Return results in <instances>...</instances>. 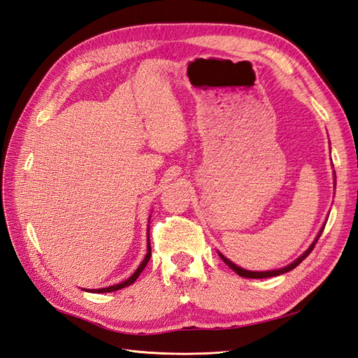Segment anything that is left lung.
<instances>
[{"label": "left lung", "mask_w": 358, "mask_h": 358, "mask_svg": "<svg viewBox=\"0 0 358 358\" xmlns=\"http://www.w3.org/2000/svg\"><path fill=\"white\" fill-rule=\"evenodd\" d=\"M334 175V173H333ZM334 185H336V176H334ZM324 227H326V222H324V225L321 227V230L318 231V234H317V237H315V241H313L310 245H309V248L306 249L305 252H303L299 258H296L294 262L292 263H289L288 266H285V267H280V268H276V270H266V272H254V270H246V268H243V267H239L237 264H234L231 259H229L227 257H224L221 252H218L220 254V257H221V259L222 262L229 266L230 268H233L234 272L239 275V276H242V278H251V279H262V278H272V276H278V275H282V273H287V272H289V270H292V268H296L303 259H305L310 252H312V249H313V246H315V243L318 242V239H320V236L322 234V230H324Z\"/></svg>", "instance_id": "obj_1"}]
</instances>
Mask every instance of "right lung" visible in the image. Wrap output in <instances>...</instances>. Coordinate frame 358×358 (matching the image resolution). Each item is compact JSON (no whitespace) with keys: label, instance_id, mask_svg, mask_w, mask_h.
I'll return each instance as SVG.
<instances>
[{"label":"right lung","instance_id":"obj_1","mask_svg":"<svg viewBox=\"0 0 358 358\" xmlns=\"http://www.w3.org/2000/svg\"><path fill=\"white\" fill-rule=\"evenodd\" d=\"M149 221H150V216H149ZM146 242H148V245H146V255H145V258H143V262L140 263V266L136 268V272L129 276L128 279H125L124 282H121V284H115V285H110V287H106V288H99V289H85V291H88V292H112V291H116V289H121V288H125V287H128V285H131L133 282H136L137 280V278H138V275L143 272V268L146 267V264H148V262H149V258H150V241H149V229H148V239H146Z\"/></svg>","mask_w":358,"mask_h":358}]
</instances>
